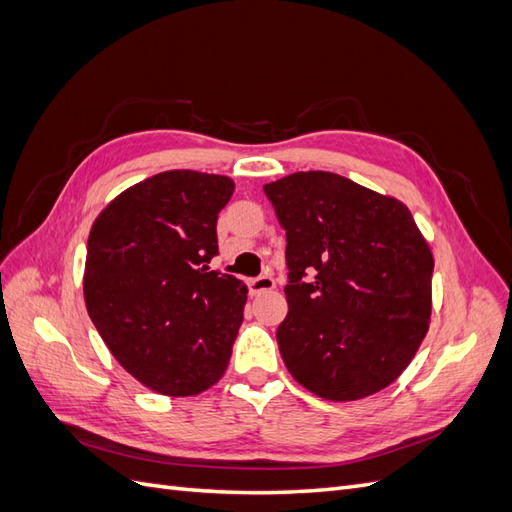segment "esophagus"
Returning <instances> with one entry per match:
<instances>
[{
	"label": "esophagus",
	"mask_w": 512,
	"mask_h": 512,
	"mask_svg": "<svg viewBox=\"0 0 512 512\" xmlns=\"http://www.w3.org/2000/svg\"><path fill=\"white\" fill-rule=\"evenodd\" d=\"M247 286H250V294H252V297H256V294L271 292V290L275 288V280H273V277L262 275V277H256V280L247 282Z\"/></svg>",
	"instance_id": "1"
}]
</instances>
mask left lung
<instances>
[{"mask_svg":"<svg viewBox=\"0 0 512 512\" xmlns=\"http://www.w3.org/2000/svg\"><path fill=\"white\" fill-rule=\"evenodd\" d=\"M262 190L286 230L288 316L277 344L290 376L329 401L386 389L431 318L433 254L410 209L324 170Z\"/></svg>","mask_w":512,"mask_h":512,"instance_id":"left-lung-1","label":"left lung"}]
</instances>
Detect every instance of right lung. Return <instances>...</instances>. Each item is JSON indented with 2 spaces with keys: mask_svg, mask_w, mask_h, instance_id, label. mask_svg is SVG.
Segmentation results:
<instances>
[{
  "mask_svg": "<svg viewBox=\"0 0 512 512\" xmlns=\"http://www.w3.org/2000/svg\"><path fill=\"white\" fill-rule=\"evenodd\" d=\"M235 183L166 170L123 190L87 241L83 294L119 365L168 397L207 391L228 367L247 286L209 271Z\"/></svg>",
  "mask_w": 512,
  "mask_h": 512,
  "instance_id": "1",
  "label": "right lung"
}]
</instances>
